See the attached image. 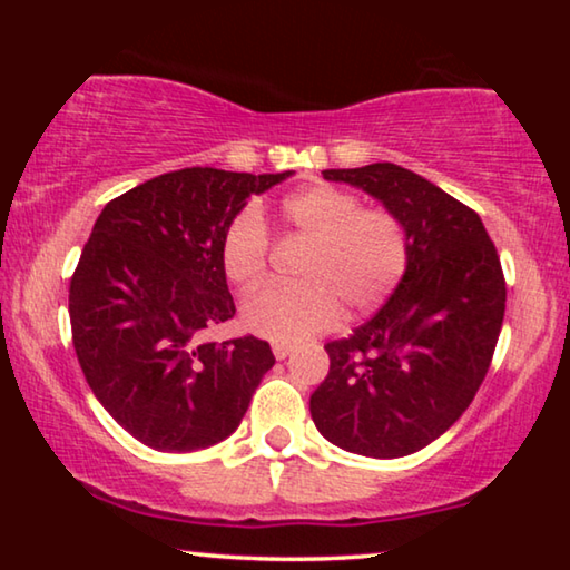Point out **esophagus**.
<instances>
[{"label":"esophagus","instance_id":"34e87169","mask_svg":"<svg viewBox=\"0 0 570 570\" xmlns=\"http://www.w3.org/2000/svg\"><path fill=\"white\" fill-rule=\"evenodd\" d=\"M272 353H275L277 361H285V357L293 353V345H287V342H275V345H272Z\"/></svg>","mask_w":570,"mask_h":570}]
</instances>
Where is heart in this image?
I'll return each instance as SVG.
<instances>
[{
    "label": "heart",
    "instance_id": "obj_1",
    "mask_svg": "<svg viewBox=\"0 0 570 570\" xmlns=\"http://www.w3.org/2000/svg\"><path fill=\"white\" fill-rule=\"evenodd\" d=\"M287 233L308 240L301 283L264 285L244 301L248 332L272 342H301L350 316H368L396 293L410 267L404 223L386 207H363L357 194L318 184L279 209ZM272 236L262 209L240 207L225 225L220 264L236 285H254L269 267Z\"/></svg>",
    "mask_w": 570,
    "mask_h": 570
}]
</instances>
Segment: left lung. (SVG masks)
<instances>
[{
	"instance_id": "obj_1",
	"label": "left lung",
	"mask_w": 570,
	"mask_h": 570,
	"mask_svg": "<svg viewBox=\"0 0 570 570\" xmlns=\"http://www.w3.org/2000/svg\"><path fill=\"white\" fill-rule=\"evenodd\" d=\"M400 217L410 267L371 322L326 342L330 373L311 394L326 441L396 459L446 433L478 394L505 314L501 256L472 207L394 163L324 170Z\"/></svg>"
}]
</instances>
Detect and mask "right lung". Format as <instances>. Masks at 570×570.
Instances as JSON below:
<instances>
[{"label": "right lung", "mask_w": 570, "mask_h": 570, "mask_svg": "<svg viewBox=\"0 0 570 570\" xmlns=\"http://www.w3.org/2000/svg\"><path fill=\"white\" fill-rule=\"evenodd\" d=\"M291 176L181 168L104 207L69 279L72 345L92 394L155 451L228 439L275 365L269 342H205L236 314L220 264L230 217Z\"/></svg>", "instance_id": "add662e5"}]
</instances>
